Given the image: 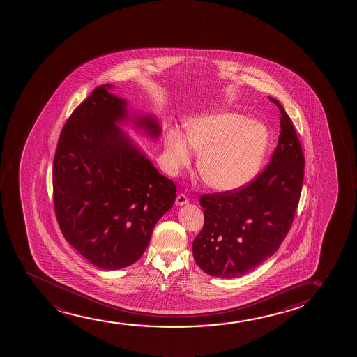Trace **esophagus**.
I'll return each mask as SVG.
<instances>
[{"label":"esophagus","mask_w":357,"mask_h":357,"mask_svg":"<svg viewBox=\"0 0 357 357\" xmlns=\"http://www.w3.org/2000/svg\"><path fill=\"white\" fill-rule=\"evenodd\" d=\"M189 204V200H188V197H186L184 194H181V195L176 196V206H184L188 205Z\"/></svg>","instance_id":"1"}]
</instances>
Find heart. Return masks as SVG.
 I'll use <instances>...</instances> for the list:
<instances>
[{"label": "heart", "instance_id": "obj_1", "mask_svg": "<svg viewBox=\"0 0 357 357\" xmlns=\"http://www.w3.org/2000/svg\"><path fill=\"white\" fill-rule=\"evenodd\" d=\"M268 144V129L264 123L229 111L190 118L184 123V134L169 128L165 137L169 171L176 173L189 166L192 150L200 152L201 178L218 192H233L254 181Z\"/></svg>", "mask_w": 357, "mask_h": 357}]
</instances>
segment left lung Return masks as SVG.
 Instances as JSON below:
<instances>
[{"instance_id": "8db88e82", "label": "left lung", "mask_w": 357, "mask_h": 357, "mask_svg": "<svg viewBox=\"0 0 357 357\" xmlns=\"http://www.w3.org/2000/svg\"><path fill=\"white\" fill-rule=\"evenodd\" d=\"M278 146L252 183L233 192L200 197L205 225L192 243L196 264L218 278H236L278 250L298 208L303 181V149L282 105Z\"/></svg>"}]
</instances>
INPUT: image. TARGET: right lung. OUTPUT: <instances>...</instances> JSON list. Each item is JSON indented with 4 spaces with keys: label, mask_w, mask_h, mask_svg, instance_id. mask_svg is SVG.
Masks as SVG:
<instances>
[{
    "label": "right lung",
    "mask_w": 357,
    "mask_h": 357,
    "mask_svg": "<svg viewBox=\"0 0 357 357\" xmlns=\"http://www.w3.org/2000/svg\"><path fill=\"white\" fill-rule=\"evenodd\" d=\"M105 84L64 124L54 161L56 217L64 239L98 268L137 262L176 201V184L157 171L124 126L152 142L157 117L134 113Z\"/></svg>",
    "instance_id": "obj_1"
}]
</instances>
